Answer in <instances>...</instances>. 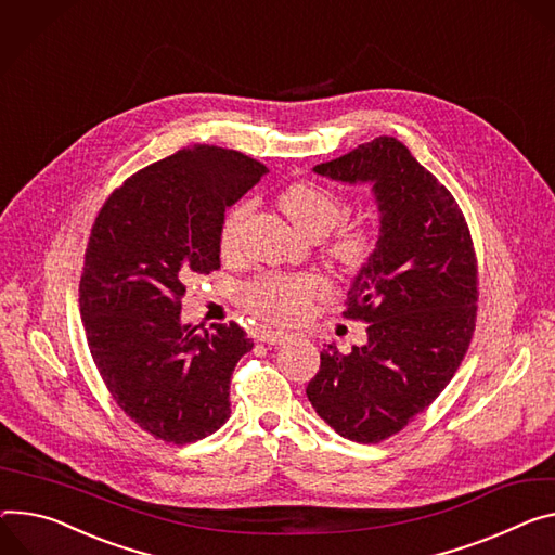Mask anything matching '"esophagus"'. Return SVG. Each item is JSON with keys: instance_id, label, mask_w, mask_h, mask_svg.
Returning <instances> with one entry per match:
<instances>
[{"instance_id": "obj_1", "label": "esophagus", "mask_w": 555, "mask_h": 555, "mask_svg": "<svg viewBox=\"0 0 555 555\" xmlns=\"http://www.w3.org/2000/svg\"><path fill=\"white\" fill-rule=\"evenodd\" d=\"M259 338H261L263 343H268V345H283V343L292 340V336L285 334V332H261Z\"/></svg>"}]
</instances>
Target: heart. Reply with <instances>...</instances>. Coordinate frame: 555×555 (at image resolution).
<instances>
[{"label": "heart", "mask_w": 555, "mask_h": 555, "mask_svg": "<svg viewBox=\"0 0 555 555\" xmlns=\"http://www.w3.org/2000/svg\"><path fill=\"white\" fill-rule=\"evenodd\" d=\"M279 206L300 234H306L314 241L327 236L345 215L343 204L332 192L310 181H298L287 185L279 196ZM247 215L249 204L243 201V204L234 206L223 219V255L236 251L238 236ZM374 243L376 236L370 225H349L336 234V238L330 245V255L345 268H361L370 259ZM323 292L325 283L319 276H274L251 285L245 294V300L261 319L283 323L298 317L310 306V300L319 298Z\"/></svg>", "instance_id": "heart-1"}]
</instances>
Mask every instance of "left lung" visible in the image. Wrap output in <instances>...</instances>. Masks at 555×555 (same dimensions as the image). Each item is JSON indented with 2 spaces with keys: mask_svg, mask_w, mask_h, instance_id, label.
Wrapping results in <instances>:
<instances>
[{
  "mask_svg": "<svg viewBox=\"0 0 555 555\" xmlns=\"http://www.w3.org/2000/svg\"><path fill=\"white\" fill-rule=\"evenodd\" d=\"M314 172L372 185L380 225L345 312L370 323L367 343L349 354L325 345L306 393L343 438L380 442L431 405L465 357L478 300L474 243L456 198L393 137Z\"/></svg>",
  "mask_w": 555,
  "mask_h": 555,
  "instance_id": "1",
  "label": "left lung"
}]
</instances>
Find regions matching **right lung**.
Segmentation results:
<instances>
[{
    "mask_svg": "<svg viewBox=\"0 0 555 555\" xmlns=\"http://www.w3.org/2000/svg\"><path fill=\"white\" fill-rule=\"evenodd\" d=\"M268 168L196 143L117 188L94 219L79 283L92 361L117 405L150 436L185 444L230 418V378L251 338L236 323L181 321L192 274L221 268L225 208Z\"/></svg>",
    "mask_w": 555,
    "mask_h": 555,
    "instance_id": "right-lung-1",
    "label": "right lung"
}]
</instances>
